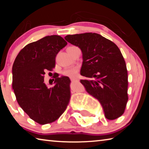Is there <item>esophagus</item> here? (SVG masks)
Wrapping results in <instances>:
<instances>
[{
	"mask_svg": "<svg viewBox=\"0 0 149 149\" xmlns=\"http://www.w3.org/2000/svg\"><path fill=\"white\" fill-rule=\"evenodd\" d=\"M70 80H71V81H75V80H76V78H75V77H70Z\"/></svg>",
	"mask_w": 149,
	"mask_h": 149,
	"instance_id": "obj_1",
	"label": "esophagus"
}]
</instances>
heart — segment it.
<instances>
[{
    "label": "heart",
    "instance_id": "obj_1",
    "mask_svg": "<svg viewBox=\"0 0 149 149\" xmlns=\"http://www.w3.org/2000/svg\"><path fill=\"white\" fill-rule=\"evenodd\" d=\"M75 47H70L68 48L67 49H72ZM78 72H79V70H78L77 68H67L64 70V72H63V74L65 76L74 77L77 75Z\"/></svg>",
    "mask_w": 149,
    "mask_h": 149
}]
</instances>
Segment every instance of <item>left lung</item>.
<instances>
[{
  "label": "left lung",
  "instance_id": "1",
  "mask_svg": "<svg viewBox=\"0 0 149 149\" xmlns=\"http://www.w3.org/2000/svg\"><path fill=\"white\" fill-rule=\"evenodd\" d=\"M82 52L80 74L85 91L99 100L108 120L124 112L127 97V71L116 45L96 33L68 35L64 37Z\"/></svg>",
  "mask_w": 149,
  "mask_h": 149
}]
</instances>
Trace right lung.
Returning a JSON list of instances; mask_svg holds the SVG:
<instances>
[{"label": "right lung", "instance_id": "1", "mask_svg": "<svg viewBox=\"0 0 149 149\" xmlns=\"http://www.w3.org/2000/svg\"><path fill=\"white\" fill-rule=\"evenodd\" d=\"M66 45L59 35L45 37L24 47L13 64L12 89L17 102L39 124L56 120L69 102L68 77L54 75V86L50 88L44 81L45 71L54 68L56 54Z\"/></svg>", "mask_w": 149, "mask_h": 149}]
</instances>
